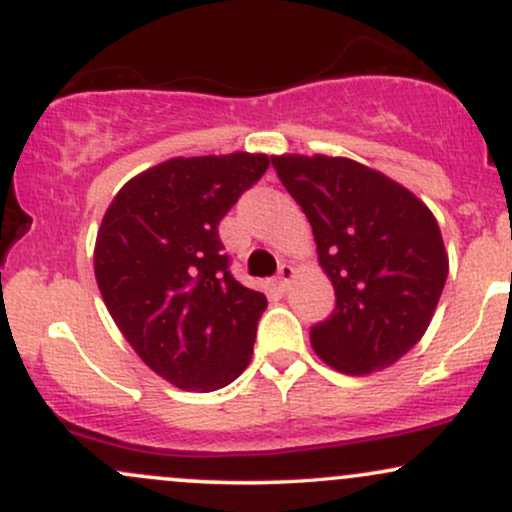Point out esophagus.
Returning a JSON list of instances; mask_svg holds the SVG:
<instances>
[{"label":"esophagus","mask_w":512,"mask_h":512,"mask_svg":"<svg viewBox=\"0 0 512 512\" xmlns=\"http://www.w3.org/2000/svg\"><path fill=\"white\" fill-rule=\"evenodd\" d=\"M293 276H296V269H293L291 264H281V267H279V289L281 291L289 289Z\"/></svg>","instance_id":"obj_1"}]
</instances>
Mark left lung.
<instances>
[{"instance_id": "1", "label": "left lung", "mask_w": 512, "mask_h": 512, "mask_svg": "<svg viewBox=\"0 0 512 512\" xmlns=\"http://www.w3.org/2000/svg\"><path fill=\"white\" fill-rule=\"evenodd\" d=\"M313 226L317 262L337 308L310 330L327 366L346 375L390 368L424 337L448 279L433 211L380 170L344 156H272Z\"/></svg>"}]
</instances>
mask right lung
<instances>
[{
    "label": "right lung",
    "mask_w": 512,
    "mask_h": 512,
    "mask_svg": "<svg viewBox=\"0 0 512 512\" xmlns=\"http://www.w3.org/2000/svg\"><path fill=\"white\" fill-rule=\"evenodd\" d=\"M269 168L267 154L168 158L105 209L93 272L117 330L180 390H221L248 368L267 296L228 272L219 221Z\"/></svg>",
    "instance_id": "right-lung-1"
}]
</instances>
